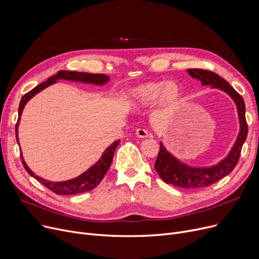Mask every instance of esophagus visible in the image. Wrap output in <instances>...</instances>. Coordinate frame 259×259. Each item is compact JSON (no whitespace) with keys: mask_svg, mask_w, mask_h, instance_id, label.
Instances as JSON below:
<instances>
[{"mask_svg":"<svg viewBox=\"0 0 259 259\" xmlns=\"http://www.w3.org/2000/svg\"><path fill=\"white\" fill-rule=\"evenodd\" d=\"M135 134H137L140 139H146V138H148V137H149V133H148V131H147V130H145V129H142V128L138 129V130H137V132H135Z\"/></svg>","mask_w":259,"mask_h":259,"instance_id":"esophagus-1","label":"esophagus"}]
</instances>
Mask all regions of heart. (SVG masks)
Returning a JSON list of instances; mask_svg holds the SVG:
<instances>
[{
  "instance_id": "1",
  "label": "heart",
  "mask_w": 259,
  "mask_h": 259,
  "mask_svg": "<svg viewBox=\"0 0 259 259\" xmlns=\"http://www.w3.org/2000/svg\"><path fill=\"white\" fill-rule=\"evenodd\" d=\"M183 99V90L174 80H152L133 88L126 94L127 104L141 110L151 107L155 102L162 110H172Z\"/></svg>"
}]
</instances>
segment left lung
Wrapping results in <instances>:
<instances>
[{
    "label": "left lung",
    "instance_id": "1",
    "mask_svg": "<svg viewBox=\"0 0 259 259\" xmlns=\"http://www.w3.org/2000/svg\"><path fill=\"white\" fill-rule=\"evenodd\" d=\"M187 72L193 78L200 80L202 86L220 89L230 95L237 107L239 119V133L237 139L228 155L216 165L210 167H192L176 158L165 148L161 142L159 153L156 158L154 168L160 179L166 184H170L184 189H195L208 187L226 175L230 174L235 168L240 156V151L244 141L247 140L248 125L246 120V106L241 95L231 86L226 79L212 71L202 69H188Z\"/></svg>",
    "mask_w": 259,
    "mask_h": 259
}]
</instances>
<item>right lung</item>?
<instances>
[{
	"mask_svg": "<svg viewBox=\"0 0 259 259\" xmlns=\"http://www.w3.org/2000/svg\"><path fill=\"white\" fill-rule=\"evenodd\" d=\"M58 79H67V80H72V81H80V83H86V84H94L97 86H102L108 83L109 77L106 74H94V73H87V72H76V71H67V70H61L57 74L52 75L49 77L44 83L37 85L34 87L32 90L29 92H27L26 94L23 95V98L21 99L20 106H19V118L16 125V138L17 142H19V137H18V132H19V125H20V118L22 115V112L24 110L25 105L28 103L30 99H32L36 93L39 91H42L43 89L47 88L48 86L57 83ZM119 144V140L115 141L112 143L110 146H109L106 150L103 152L101 158L95 162V164L90 167L87 171L84 173H81L79 176L75 179L69 180V181H65V182H50L47 180H44L39 176L35 175L29 167L26 165V162L23 158V155L21 153V158L23 166L25 170L28 172L32 178H34L36 181H38L40 184L44 185L46 188L51 190L52 192L57 193L59 195H72V194H77V193H83L87 191H91L95 187H97L102 180L104 179L105 174L107 173L109 167H110L112 159H113V154L116 147Z\"/></svg>",
	"mask_w": 259,
	"mask_h": 259,
	"instance_id": "add662e5",
	"label": "right lung"
}]
</instances>
